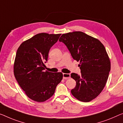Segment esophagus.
<instances>
[{"instance_id": "1", "label": "esophagus", "mask_w": 123, "mask_h": 123, "mask_svg": "<svg viewBox=\"0 0 123 123\" xmlns=\"http://www.w3.org/2000/svg\"><path fill=\"white\" fill-rule=\"evenodd\" d=\"M63 78L64 80H68L70 78V74L69 73H63Z\"/></svg>"}]
</instances>
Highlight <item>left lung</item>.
<instances>
[{
    "label": "left lung",
    "mask_w": 123,
    "mask_h": 123,
    "mask_svg": "<svg viewBox=\"0 0 123 123\" xmlns=\"http://www.w3.org/2000/svg\"><path fill=\"white\" fill-rule=\"evenodd\" d=\"M59 41L66 45L73 58L80 61L81 74L73 73L76 82L71 93L83 102L94 99L102 92L111 71V61L99 40L81 31L63 34Z\"/></svg>",
    "instance_id": "1"
}]
</instances>
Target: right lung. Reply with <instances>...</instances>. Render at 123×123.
<instances>
[{
    "label": "right lung",
    "mask_w": 123,
    "mask_h": 123,
    "mask_svg": "<svg viewBox=\"0 0 123 123\" xmlns=\"http://www.w3.org/2000/svg\"><path fill=\"white\" fill-rule=\"evenodd\" d=\"M60 35L40 33L24 41L18 49L14 76L26 96L34 101L43 102L51 98L63 78L62 72L44 71L50 49Z\"/></svg>",
    "instance_id": "add662e5"
}]
</instances>
